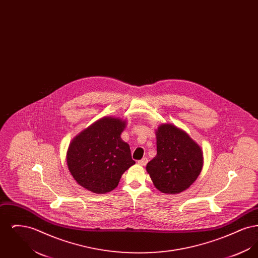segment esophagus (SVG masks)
Instances as JSON below:
<instances>
[{"label": "esophagus", "mask_w": 258, "mask_h": 258, "mask_svg": "<svg viewBox=\"0 0 258 258\" xmlns=\"http://www.w3.org/2000/svg\"><path fill=\"white\" fill-rule=\"evenodd\" d=\"M148 162L147 158H144V159H142V160H138L137 161V163L139 164V165H141V166H144V165H146Z\"/></svg>", "instance_id": "34e87169"}]
</instances>
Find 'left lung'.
<instances>
[{"instance_id": "8db88e82", "label": "left lung", "mask_w": 258, "mask_h": 258, "mask_svg": "<svg viewBox=\"0 0 258 258\" xmlns=\"http://www.w3.org/2000/svg\"><path fill=\"white\" fill-rule=\"evenodd\" d=\"M157 156L146 170L162 194L176 195L196 182L203 167V152L182 128L162 123L156 131Z\"/></svg>"}]
</instances>
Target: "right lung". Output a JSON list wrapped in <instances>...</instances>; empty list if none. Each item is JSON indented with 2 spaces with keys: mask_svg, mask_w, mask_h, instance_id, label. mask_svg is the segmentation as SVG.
I'll list each match as a JSON object with an SVG mask.
<instances>
[{
  "mask_svg": "<svg viewBox=\"0 0 258 258\" xmlns=\"http://www.w3.org/2000/svg\"><path fill=\"white\" fill-rule=\"evenodd\" d=\"M125 120L103 117L72 140L67 163L77 184L94 194H106L120 182L123 172L135 164L130 145L121 138Z\"/></svg>",
  "mask_w": 258,
  "mask_h": 258,
  "instance_id": "right-lung-1",
  "label": "right lung"
}]
</instances>
